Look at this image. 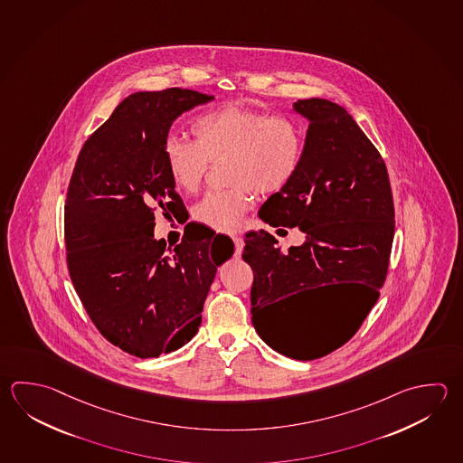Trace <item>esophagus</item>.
Segmentation results:
<instances>
[{
  "mask_svg": "<svg viewBox=\"0 0 463 463\" xmlns=\"http://www.w3.org/2000/svg\"><path fill=\"white\" fill-rule=\"evenodd\" d=\"M232 241H234V245H236V257H241V252H242V249H244V239H242V237L234 236L232 237Z\"/></svg>",
  "mask_w": 463,
  "mask_h": 463,
  "instance_id": "esophagus-1",
  "label": "esophagus"
}]
</instances>
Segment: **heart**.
Returning <instances> with one entry per match:
<instances>
[{"mask_svg":"<svg viewBox=\"0 0 463 463\" xmlns=\"http://www.w3.org/2000/svg\"><path fill=\"white\" fill-rule=\"evenodd\" d=\"M194 142L168 136L164 142L166 174L184 193L198 192L210 164L226 162L231 188L208 193L194 206V219L221 232L242 226L250 194H273L295 178L305 150L301 126L288 116H267L242 106H222L192 124Z\"/></svg>","mask_w":463,"mask_h":463,"instance_id":"heart-1","label":"heart"}]
</instances>
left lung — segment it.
<instances>
[{
  "label": "left lung",
  "mask_w": 463,
  "mask_h": 463,
  "mask_svg": "<svg viewBox=\"0 0 463 463\" xmlns=\"http://www.w3.org/2000/svg\"><path fill=\"white\" fill-rule=\"evenodd\" d=\"M293 109L309 124L303 158L259 216L273 227H298L305 242L281 250L269 232L250 231L242 259L253 270L252 324L260 339L281 355L315 360L350 341L375 306L392 253L394 208L383 158L345 108L309 98ZM327 282L357 286L358 301L323 332L305 335L290 299Z\"/></svg>",
  "instance_id": "obj_1"
}]
</instances>
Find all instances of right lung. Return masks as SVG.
Instances as JSON below:
<instances>
[{
	"mask_svg": "<svg viewBox=\"0 0 463 463\" xmlns=\"http://www.w3.org/2000/svg\"><path fill=\"white\" fill-rule=\"evenodd\" d=\"M213 97L168 88L136 91L80 150L65 201L67 262L81 303L106 341L139 358L196 335L218 267L234 253L226 236L184 234L166 252L156 211L184 214L166 174L164 142L175 119Z\"/></svg>",
	"mask_w": 463,
	"mask_h": 463,
	"instance_id": "1",
	"label": "right lung"
}]
</instances>
